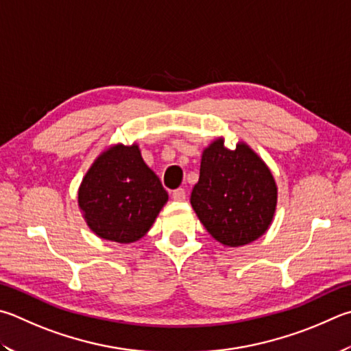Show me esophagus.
I'll return each mask as SVG.
<instances>
[{"label":"esophagus","mask_w":351,"mask_h":351,"mask_svg":"<svg viewBox=\"0 0 351 351\" xmlns=\"http://www.w3.org/2000/svg\"><path fill=\"white\" fill-rule=\"evenodd\" d=\"M171 196H173L175 201H184V199H186V190H184V189H176V190H173V193H171Z\"/></svg>","instance_id":"obj_1"}]
</instances>
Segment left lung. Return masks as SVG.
<instances>
[{
  "label": "left lung",
  "instance_id": "left-lung-1",
  "mask_svg": "<svg viewBox=\"0 0 351 351\" xmlns=\"http://www.w3.org/2000/svg\"><path fill=\"white\" fill-rule=\"evenodd\" d=\"M278 187L270 169L247 144L230 150L218 138L202 152L190 204L212 237L227 247L250 244L275 216Z\"/></svg>",
  "mask_w": 351,
  "mask_h": 351
}]
</instances>
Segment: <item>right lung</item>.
Here are the masks:
<instances>
[{"mask_svg":"<svg viewBox=\"0 0 351 351\" xmlns=\"http://www.w3.org/2000/svg\"><path fill=\"white\" fill-rule=\"evenodd\" d=\"M169 195L144 162L136 144L104 150L88 169L78 204L90 230L99 238L130 244L154 226Z\"/></svg>","mask_w":351,"mask_h":351,"instance_id":"right-lung-1","label":"right lung"}]
</instances>
